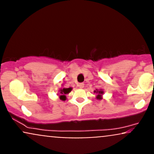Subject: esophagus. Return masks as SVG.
I'll use <instances>...</instances> for the list:
<instances>
[{
	"label": "esophagus",
	"instance_id": "obj_1",
	"mask_svg": "<svg viewBox=\"0 0 154 154\" xmlns=\"http://www.w3.org/2000/svg\"><path fill=\"white\" fill-rule=\"evenodd\" d=\"M78 87L79 88H84V84H83V83H79Z\"/></svg>",
	"mask_w": 154,
	"mask_h": 154
}]
</instances>
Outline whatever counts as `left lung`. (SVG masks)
<instances>
[{
	"instance_id": "left-lung-1",
	"label": "left lung",
	"mask_w": 154,
	"mask_h": 154,
	"mask_svg": "<svg viewBox=\"0 0 154 154\" xmlns=\"http://www.w3.org/2000/svg\"><path fill=\"white\" fill-rule=\"evenodd\" d=\"M94 93H96L97 94H98L96 96L97 99L100 100V99H102V98H103V95L104 92L102 89H100V90L96 89V91H95Z\"/></svg>"
}]
</instances>
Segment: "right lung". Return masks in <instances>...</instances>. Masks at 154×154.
<instances>
[{"label": "right lung", "mask_w": 154, "mask_h": 154, "mask_svg": "<svg viewBox=\"0 0 154 154\" xmlns=\"http://www.w3.org/2000/svg\"><path fill=\"white\" fill-rule=\"evenodd\" d=\"M72 88H62L59 90V94L58 95H59V98L61 100H65L66 99V94H69L70 92L72 91Z\"/></svg>", "instance_id": "right-lung-1"}]
</instances>
